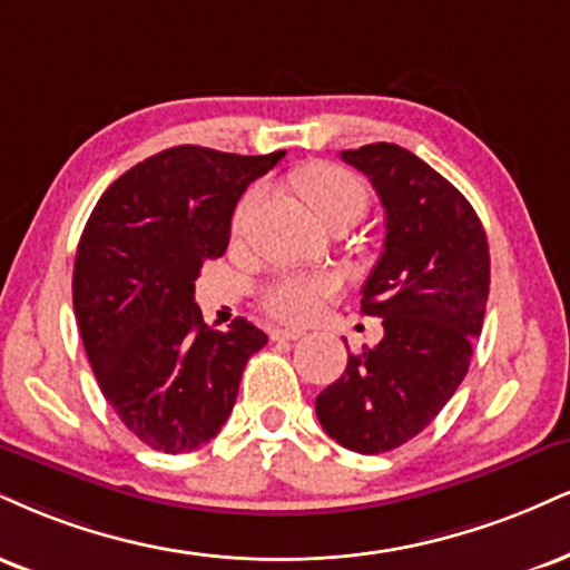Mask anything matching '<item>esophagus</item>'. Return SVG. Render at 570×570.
I'll return each instance as SVG.
<instances>
[{
  "label": "esophagus",
  "mask_w": 570,
  "mask_h": 570,
  "mask_svg": "<svg viewBox=\"0 0 570 570\" xmlns=\"http://www.w3.org/2000/svg\"><path fill=\"white\" fill-rule=\"evenodd\" d=\"M303 328H284V326H278V328H273L271 332V337L273 340H299L303 337Z\"/></svg>",
  "instance_id": "esophagus-1"
}]
</instances>
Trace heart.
<instances>
[{
    "label": "heart",
    "instance_id": "obj_1",
    "mask_svg": "<svg viewBox=\"0 0 570 570\" xmlns=\"http://www.w3.org/2000/svg\"><path fill=\"white\" fill-rule=\"evenodd\" d=\"M297 190L318 219L328 217L337 209L363 212V207H366V190H363L358 177L347 173V169L334 167V164H315V167H307L305 173H299ZM255 198L257 194L252 190L238 204L236 225H242V219L252 209ZM337 289L340 278L332 276V273H315V276H307V273H281V276H276L265 286L263 305L276 318L299 324V321L313 318L321 311V305L337 294Z\"/></svg>",
    "mask_w": 570,
    "mask_h": 570
}]
</instances>
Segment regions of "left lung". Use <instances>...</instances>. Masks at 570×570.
<instances>
[{"label":"left lung","instance_id":"8db88e82","mask_svg":"<svg viewBox=\"0 0 570 570\" xmlns=\"http://www.w3.org/2000/svg\"><path fill=\"white\" fill-rule=\"evenodd\" d=\"M385 207V252L363 284L361 311L385 337L347 355L337 382L315 397L328 438L382 454L420 435L470 368L491 284L483 223L430 164L395 142L342 150Z\"/></svg>","mask_w":570,"mask_h":570}]
</instances>
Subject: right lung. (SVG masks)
Masks as SVG:
<instances>
[{"label": "right lung", "instance_id": "1", "mask_svg": "<svg viewBox=\"0 0 570 570\" xmlns=\"http://www.w3.org/2000/svg\"><path fill=\"white\" fill-rule=\"evenodd\" d=\"M167 148L108 185L79 238L73 313L98 385L135 438L183 454L219 433L267 334L204 324L194 281L225 255L246 185L284 159Z\"/></svg>", "mask_w": 570, "mask_h": 570}]
</instances>
